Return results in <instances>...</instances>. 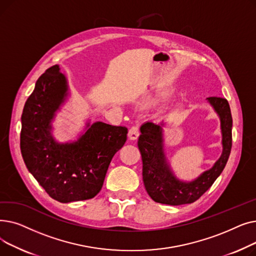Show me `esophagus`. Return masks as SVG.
Returning a JSON list of instances; mask_svg holds the SVG:
<instances>
[{"mask_svg": "<svg viewBox=\"0 0 256 256\" xmlns=\"http://www.w3.org/2000/svg\"><path fill=\"white\" fill-rule=\"evenodd\" d=\"M128 138L130 140H136L138 139L139 135H140V132H139V128L138 126H132L130 130H128Z\"/></svg>", "mask_w": 256, "mask_h": 256, "instance_id": "esophagus-1", "label": "esophagus"}]
</instances>
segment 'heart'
Masks as SVG:
<instances>
[{
  "label": "heart",
  "mask_w": 256,
  "mask_h": 256,
  "mask_svg": "<svg viewBox=\"0 0 256 256\" xmlns=\"http://www.w3.org/2000/svg\"><path fill=\"white\" fill-rule=\"evenodd\" d=\"M156 100H148V102H148V104H154Z\"/></svg>",
  "instance_id": "1"
}]
</instances>
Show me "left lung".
<instances>
[{
	"instance_id": "8db88e82",
	"label": "left lung",
	"mask_w": 256,
	"mask_h": 256,
	"mask_svg": "<svg viewBox=\"0 0 256 256\" xmlns=\"http://www.w3.org/2000/svg\"><path fill=\"white\" fill-rule=\"evenodd\" d=\"M219 114L222 128L223 152L214 167L191 182H182L174 178L163 150L162 124L146 122L141 128L138 147L142 156V176L145 189L156 202L180 206L192 204L202 196L223 171L232 145V117L227 100L218 96L208 98Z\"/></svg>"
}]
</instances>
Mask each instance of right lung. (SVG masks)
I'll list each match as a JSON object with an SVG mask.
<instances>
[{
  "mask_svg": "<svg viewBox=\"0 0 256 256\" xmlns=\"http://www.w3.org/2000/svg\"><path fill=\"white\" fill-rule=\"evenodd\" d=\"M66 96V78L59 65H54L39 76L26 100L20 130L26 168L46 192L62 204L98 194L111 160L124 145L128 134L126 126L96 122L76 142L57 143L50 135V121Z\"/></svg>",
  "mask_w": 256,
  "mask_h": 256,
  "instance_id": "add662e5",
  "label": "right lung"
}]
</instances>
